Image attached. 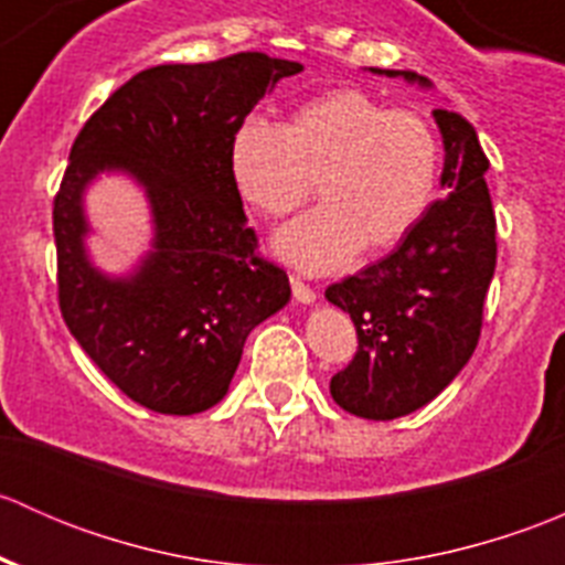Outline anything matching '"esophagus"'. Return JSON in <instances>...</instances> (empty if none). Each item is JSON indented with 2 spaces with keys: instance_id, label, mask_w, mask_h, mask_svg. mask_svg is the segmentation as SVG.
I'll return each instance as SVG.
<instances>
[{
  "instance_id": "34e87169",
  "label": "esophagus",
  "mask_w": 565,
  "mask_h": 565,
  "mask_svg": "<svg viewBox=\"0 0 565 565\" xmlns=\"http://www.w3.org/2000/svg\"><path fill=\"white\" fill-rule=\"evenodd\" d=\"M292 295H295V300H298V303H303V306H311L317 300L315 289H311L309 284L300 281V278H292Z\"/></svg>"
}]
</instances>
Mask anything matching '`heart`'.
I'll return each mask as SVG.
<instances>
[{"instance_id": "heart-1", "label": "heart", "mask_w": 565, "mask_h": 565, "mask_svg": "<svg viewBox=\"0 0 565 565\" xmlns=\"http://www.w3.org/2000/svg\"><path fill=\"white\" fill-rule=\"evenodd\" d=\"M440 145L418 111L388 108L363 89H330L289 111L281 128L243 119L230 139V177L259 213L287 215L315 191L322 204L273 237L306 273H333L358 250H388L429 210Z\"/></svg>"}]
</instances>
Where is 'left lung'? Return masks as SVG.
Returning a JSON list of instances; mask_svg holds the SVG:
<instances>
[{
    "instance_id": "1",
    "label": "left lung",
    "mask_w": 565,
    "mask_h": 565,
    "mask_svg": "<svg viewBox=\"0 0 565 565\" xmlns=\"http://www.w3.org/2000/svg\"><path fill=\"white\" fill-rule=\"evenodd\" d=\"M431 89L413 71H380ZM443 136L440 185L420 224L385 259L324 289L358 330V352L330 380V396L347 413L393 420L440 396L470 361L481 335L483 298L494 276V210L489 161L476 128L448 108L431 111Z\"/></svg>"
}]
</instances>
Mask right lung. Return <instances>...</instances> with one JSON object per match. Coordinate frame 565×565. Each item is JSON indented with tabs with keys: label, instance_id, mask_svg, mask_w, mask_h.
I'll use <instances>...</instances> for the list:
<instances>
[{
	"label": "right lung",
	"instance_id": "1",
	"mask_svg": "<svg viewBox=\"0 0 565 565\" xmlns=\"http://www.w3.org/2000/svg\"><path fill=\"white\" fill-rule=\"evenodd\" d=\"M300 62L243 51L136 73L76 136L54 199L56 284L67 330L141 407L204 413L230 391L248 333L289 303V278L256 256L230 177V139ZM125 173L146 191L153 241L108 277L88 259L86 188Z\"/></svg>",
	"mask_w": 565,
	"mask_h": 565
}]
</instances>
